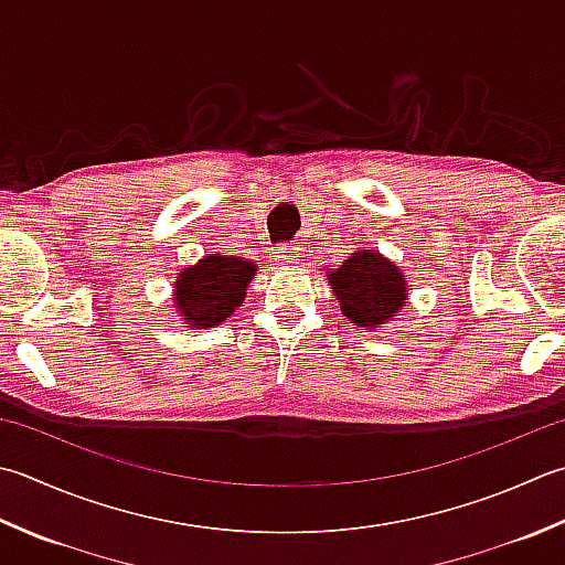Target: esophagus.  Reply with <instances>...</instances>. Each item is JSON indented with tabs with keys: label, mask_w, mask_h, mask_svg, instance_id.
<instances>
[{
	"label": "esophagus",
	"mask_w": 565,
	"mask_h": 565,
	"mask_svg": "<svg viewBox=\"0 0 565 565\" xmlns=\"http://www.w3.org/2000/svg\"><path fill=\"white\" fill-rule=\"evenodd\" d=\"M274 259L279 264H294L298 259V247L294 245H284L274 249Z\"/></svg>",
	"instance_id": "obj_1"
}]
</instances>
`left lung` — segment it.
<instances>
[{
	"label": "left lung",
	"instance_id": "obj_1",
	"mask_svg": "<svg viewBox=\"0 0 565 565\" xmlns=\"http://www.w3.org/2000/svg\"><path fill=\"white\" fill-rule=\"evenodd\" d=\"M340 311L362 330L380 328L406 303L402 269L377 249H360L328 271Z\"/></svg>",
	"mask_w": 565,
	"mask_h": 565
}]
</instances>
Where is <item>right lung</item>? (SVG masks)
I'll return each mask as SVG.
<instances>
[{"label": "right lung", "instance_id": "1", "mask_svg": "<svg viewBox=\"0 0 565 565\" xmlns=\"http://www.w3.org/2000/svg\"><path fill=\"white\" fill-rule=\"evenodd\" d=\"M254 274H257L254 262L227 257V254H210L175 276L173 303L185 318L188 328L220 326L245 301Z\"/></svg>", "mask_w": 565, "mask_h": 565}]
</instances>
